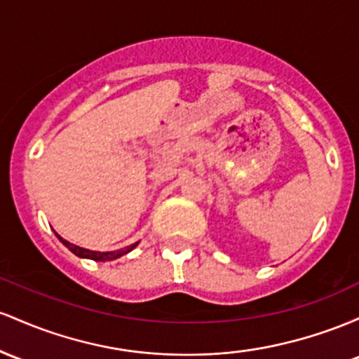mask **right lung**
<instances>
[{
    "label": "right lung",
    "instance_id": "right-lung-1",
    "mask_svg": "<svg viewBox=\"0 0 359 359\" xmlns=\"http://www.w3.org/2000/svg\"><path fill=\"white\" fill-rule=\"evenodd\" d=\"M55 236H57V233H55ZM57 239H59L60 243H62L64 245H66V248L69 249L71 252H74L76 256H79V257H86V259H93V261H111V259H116V257H120V256L127 255V252H130L132 249H134L135 245L139 244V243H135V244L128 245V248L118 249V251L100 252V251H90V249H84V248H79V245H76V244H71L69 241L62 239V237H60V236H57Z\"/></svg>",
    "mask_w": 359,
    "mask_h": 359
}]
</instances>
